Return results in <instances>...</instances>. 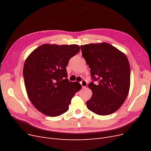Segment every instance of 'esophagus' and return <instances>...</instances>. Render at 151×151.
Returning a JSON list of instances; mask_svg holds the SVG:
<instances>
[{"label": "esophagus", "mask_w": 151, "mask_h": 151, "mask_svg": "<svg viewBox=\"0 0 151 151\" xmlns=\"http://www.w3.org/2000/svg\"><path fill=\"white\" fill-rule=\"evenodd\" d=\"M80 84L82 86V88H86V87L87 86V85H88V82H87L86 80H83L81 82H80Z\"/></svg>", "instance_id": "1"}]
</instances>
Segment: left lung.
Instances as JSON below:
<instances>
[{
  "instance_id": "1",
  "label": "left lung",
  "mask_w": 151,
  "mask_h": 151,
  "mask_svg": "<svg viewBox=\"0 0 151 151\" xmlns=\"http://www.w3.org/2000/svg\"><path fill=\"white\" fill-rule=\"evenodd\" d=\"M81 50L92 80L88 85L92 96L86 101L87 107L99 115L112 114L121 106L129 93L130 68L127 58L106 43L81 45Z\"/></svg>"
}]
</instances>
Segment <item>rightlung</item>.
Segmentation results:
<instances>
[{
	"instance_id": "add662e5",
	"label": "right lung",
	"mask_w": 151,
	"mask_h": 151,
	"mask_svg": "<svg viewBox=\"0 0 151 151\" xmlns=\"http://www.w3.org/2000/svg\"><path fill=\"white\" fill-rule=\"evenodd\" d=\"M80 48L77 45H43L26 59L23 76L28 97L34 106L50 117L67 112L71 100L81 89L70 82L66 67Z\"/></svg>"
}]
</instances>
